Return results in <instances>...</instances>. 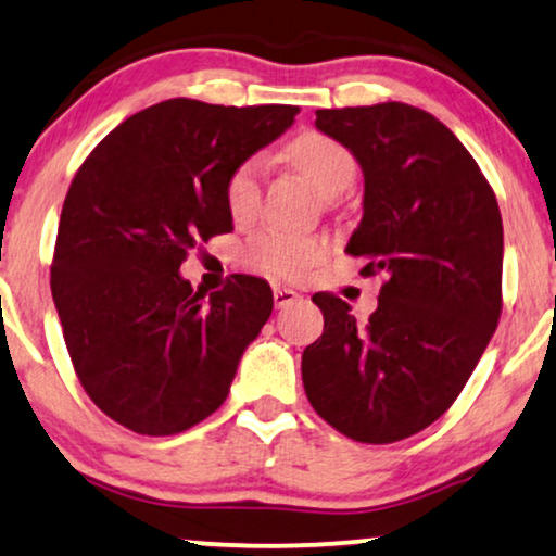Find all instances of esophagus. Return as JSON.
Masks as SVG:
<instances>
[{
	"label": "esophagus",
	"instance_id": "34e87169",
	"mask_svg": "<svg viewBox=\"0 0 556 556\" xmlns=\"http://www.w3.org/2000/svg\"><path fill=\"white\" fill-rule=\"evenodd\" d=\"M299 299H301V295L295 293L293 288H288V286H276V288H273V301H276V308L291 306V303H295Z\"/></svg>",
	"mask_w": 556,
	"mask_h": 556
}]
</instances>
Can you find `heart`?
<instances>
[{"instance_id":"obj_1","label":"heart","mask_w":556,"mask_h":556,"mask_svg":"<svg viewBox=\"0 0 556 556\" xmlns=\"http://www.w3.org/2000/svg\"><path fill=\"white\" fill-rule=\"evenodd\" d=\"M286 159L295 166L303 177H308L324 197H339L354 185L359 164L344 143L331 136L306 131L286 147ZM265 179V159L250 156L235 166L225 185L227 212L238 223H245L261 207ZM326 245L314 235H299L280 230V227H265L255 232L245 245V257L255 268L278 273V276H295L308 265L321 261Z\"/></svg>"}]
</instances>
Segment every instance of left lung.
I'll list each match as a JSON object with an SVG mask.
<instances>
[{
  "mask_svg": "<svg viewBox=\"0 0 556 556\" xmlns=\"http://www.w3.org/2000/svg\"><path fill=\"white\" fill-rule=\"evenodd\" d=\"M316 128L362 166L364 215L346 253L387 283L367 324L337 295H314L324 333L303 352V387L346 438L397 443L453 405L496 331L498 202L451 128L415 105L324 109Z\"/></svg>",
  "mask_w": 556,
  "mask_h": 556,
  "instance_id": "1",
  "label": "left lung"
}]
</instances>
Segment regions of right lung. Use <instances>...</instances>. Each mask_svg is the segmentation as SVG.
<instances>
[{"instance_id": "1", "label": "right lung", "mask_w": 556, "mask_h": 556, "mask_svg": "<svg viewBox=\"0 0 556 556\" xmlns=\"http://www.w3.org/2000/svg\"><path fill=\"white\" fill-rule=\"evenodd\" d=\"M295 113L172 98L113 128L75 174L52 301L83 390L124 428L177 435L230 392L242 352L270 318V286L235 276L207 299L179 268L200 242L232 230L227 177Z\"/></svg>"}]
</instances>
